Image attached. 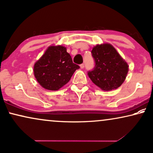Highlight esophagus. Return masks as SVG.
Wrapping results in <instances>:
<instances>
[{"instance_id":"obj_1","label":"esophagus","mask_w":153,"mask_h":153,"mask_svg":"<svg viewBox=\"0 0 153 153\" xmlns=\"http://www.w3.org/2000/svg\"><path fill=\"white\" fill-rule=\"evenodd\" d=\"M80 68H84L85 65L83 64V63H82V64H80Z\"/></svg>"}]
</instances>
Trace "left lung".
I'll return each mask as SVG.
<instances>
[{
	"mask_svg": "<svg viewBox=\"0 0 153 153\" xmlns=\"http://www.w3.org/2000/svg\"><path fill=\"white\" fill-rule=\"evenodd\" d=\"M91 53L95 65L88 74L92 82L106 91L121 86L128 73V65L115 48L110 44H103L94 46Z\"/></svg>",
	"mask_w": 153,
	"mask_h": 153,
	"instance_id": "1",
	"label": "left lung"
}]
</instances>
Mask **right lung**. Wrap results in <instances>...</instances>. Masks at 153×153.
<instances>
[{"instance_id": "obj_1", "label": "right lung", "mask_w": 153, "mask_h": 153, "mask_svg": "<svg viewBox=\"0 0 153 153\" xmlns=\"http://www.w3.org/2000/svg\"><path fill=\"white\" fill-rule=\"evenodd\" d=\"M80 66L62 46H51L34 65V76L44 88L58 90L65 85Z\"/></svg>"}]
</instances>
